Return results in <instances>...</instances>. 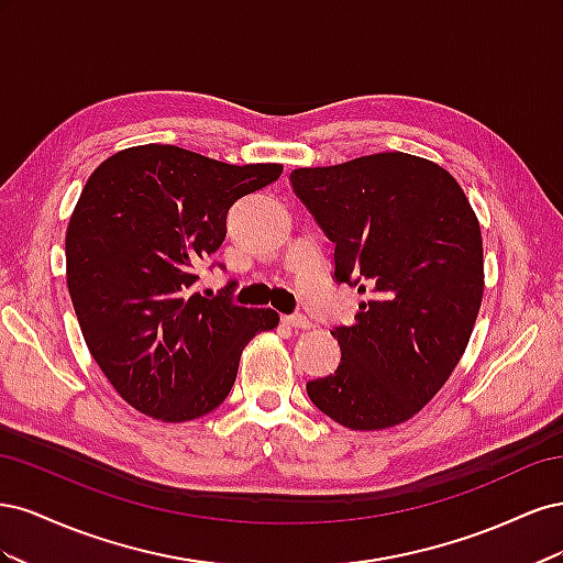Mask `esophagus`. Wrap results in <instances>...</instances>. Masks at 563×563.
<instances>
[{
  "mask_svg": "<svg viewBox=\"0 0 563 563\" xmlns=\"http://www.w3.org/2000/svg\"><path fill=\"white\" fill-rule=\"evenodd\" d=\"M282 321L286 323V327H291V329H302V331L312 327V321H310L308 317H305V314H286Z\"/></svg>",
  "mask_w": 563,
  "mask_h": 563,
  "instance_id": "obj_1",
  "label": "esophagus"
}]
</instances>
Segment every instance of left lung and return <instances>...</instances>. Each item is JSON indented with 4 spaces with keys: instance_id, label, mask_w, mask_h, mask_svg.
<instances>
[{
    "instance_id": "8db88e82",
    "label": "left lung",
    "mask_w": 563,
    "mask_h": 563,
    "mask_svg": "<svg viewBox=\"0 0 563 563\" xmlns=\"http://www.w3.org/2000/svg\"><path fill=\"white\" fill-rule=\"evenodd\" d=\"M288 180L333 242V279L366 294L352 327H333L340 364L308 383V397L350 430L413 418L463 356L484 296L465 192L406 152L296 168Z\"/></svg>"
}]
</instances>
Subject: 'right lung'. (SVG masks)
Here are the masks:
<instances>
[{"label":"right lung","instance_id":"obj_1","mask_svg":"<svg viewBox=\"0 0 563 563\" xmlns=\"http://www.w3.org/2000/svg\"><path fill=\"white\" fill-rule=\"evenodd\" d=\"M279 176L282 164L234 166L150 143L117 152L84 185L65 234L67 291L96 364L141 413H211L249 340L279 323L275 310L234 305V282L216 298L195 288L232 203Z\"/></svg>","mask_w":563,"mask_h":563}]
</instances>
